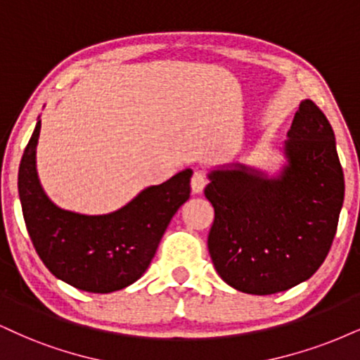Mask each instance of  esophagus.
I'll return each instance as SVG.
<instances>
[{"label": "esophagus", "mask_w": 360, "mask_h": 360, "mask_svg": "<svg viewBox=\"0 0 360 360\" xmlns=\"http://www.w3.org/2000/svg\"><path fill=\"white\" fill-rule=\"evenodd\" d=\"M190 185H192V192H193V193H197V195L202 193L203 188H205V185H207V176H205V173L200 172V170L193 172L192 181H190Z\"/></svg>", "instance_id": "obj_1"}]
</instances>
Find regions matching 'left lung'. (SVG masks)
I'll list each match as a JSON object with an SVG mask.
<instances>
[{
	"instance_id": "1",
	"label": "left lung",
	"mask_w": 360,
	"mask_h": 360,
	"mask_svg": "<svg viewBox=\"0 0 360 360\" xmlns=\"http://www.w3.org/2000/svg\"><path fill=\"white\" fill-rule=\"evenodd\" d=\"M275 176L230 163L208 173L215 220L208 252L219 275L245 294L270 295L317 272L329 254L344 203V172L329 120L300 101Z\"/></svg>"
}]
</instances>
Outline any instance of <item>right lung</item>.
Instances as JSON below:
<instances>
[{"label": "right lung", "mask_w": 360, "mask_h": 360, "mask_svg": "<svg viewBox=\"0 0 360 360\" xmlns=\"http://www.w3.org/2000/svg\"><path fill=\"white\" fill-rule=\"evenodd\" d=\"M39 130L38 118L18 172L25 224L39 259L56 278L93 294H110L136 282L148 269L172 217L190 198L192 170L141 190L112 214H77L55 205L39 184Z\"/></svg>", "instance_id": "obj_1"}]
</instances>
